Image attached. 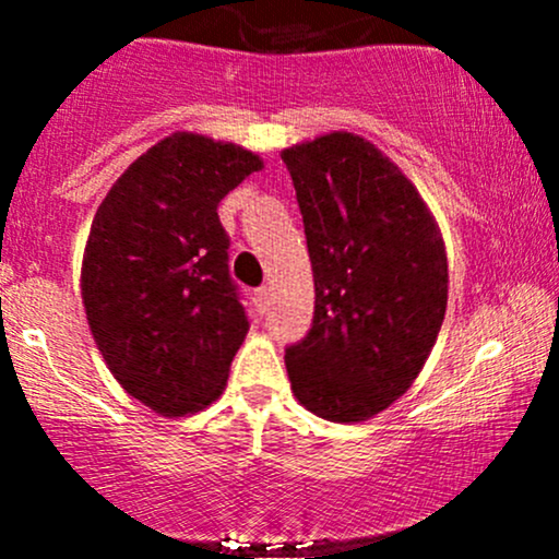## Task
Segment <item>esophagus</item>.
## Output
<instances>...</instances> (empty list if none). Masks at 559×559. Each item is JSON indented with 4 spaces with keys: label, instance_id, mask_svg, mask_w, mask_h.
<instances>
[{
    "label": "esophagus",
    "instance_id": "esophagus-1",
    "mask_svg": "<svg viewBox=\"0 0 559 559\" xmlns=\"http://www.w3.org/2000/svg\"><path fill=\"white\" fill-rule=\"evenodd\" d=\"M254 297H258L260 307H267L271 305V286H260L258 292H254Z\"/></svg>",
    "mask_w": 559,
    "mask_h": 559
}]
</instances>
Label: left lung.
I'll return each mask as SVG.
<instances>
[{
  "instance_id": "1",
  "label": "left lung",
  "mask_w": 559,
  "mask_h": 559,
  "mask_svg": "<svg viewBox=\"0 0 559 559\" xmlns=\"http://www.w3.org/2000/svg\"><path fill=\"white\" fill-rule=\"evenodd\" d=\"M281 157L316 278L310 331L286 346L292 389L325 420L373 418L418 378L444 323V241L370 141L336 131Z\"/></svg>"
}]
</instances>
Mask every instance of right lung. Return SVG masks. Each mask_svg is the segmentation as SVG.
I'll list each match as a JSON object with an SVG mask.
<instances>
[{
  "instance_id": "1",
  "label": "right lung",
  "mask_w": 559,
  "mask_h": 559,
  "mask_svg": "<svg viewBox=\"0 0 559 559\" xmlns=\"http://www.w3.org/2000/svg\"><path fill=\"white\" fill-rule=\"evenodd\" d=\"M260 168L241 146L176 133L96 210L81 273L88 325L120 386L159 415L217 400L247 336L217 204Z\"/></svg>"
}]
</instances>
